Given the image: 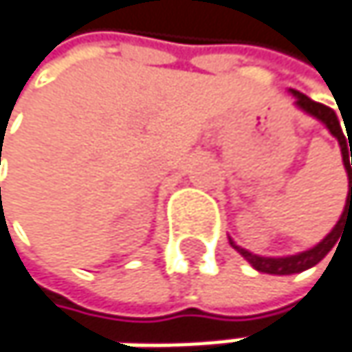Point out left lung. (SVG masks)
<instances>
[{
  "instance_id": "8db88e82",
  "label": "left lung",
  "mask_w": 352,
  "mask_h": 352,
  "mask_svg": "<svg viewBox=\"0 0 352 352\" xmlns=\"http://www.w3.org/2000/svg\"><path fill=\"white\" fill-rule=\"evenodd\" d=\"M289 94L294 96V106L298 109H302L304 113L316 118L318 122H322L328 132L338 140L340 144V155H342V163H344V169H346V177H349V193H346V204H344V210L338 218V222L334 224V228L318 243L312 248L308 250H302V252H296V254H287V256H263V254H254L250 250H246L243 246H239L230 236V246L234 250H239L246 261L250 263L252 269H256L258 273H269V275H294V273H302L310 267L318 265L328 252L330 248L338 243V236H340V230H342V224L344 220L351 222L352 224V142L351 138L346 140L344 132H342V126H340V120L336 116L334 109H330L328 106L324 104H318L314 100H310L308 96L296 91V89H289ZM346 128V126H344ZM346 226V224H344Z\"/></svg>"
}]
</instances>
